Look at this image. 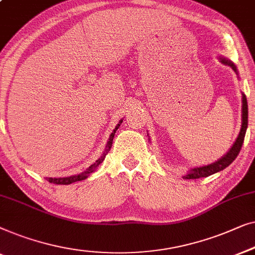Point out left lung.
<instances>
[{"label": "left lung", "mask_w": 255, "mask_h": 255, "mask_svg": "<svg viewBox=\"0 0 255 255\" xmlns=\"http://www.w3.org/2000/svg\"><path fill=\"white\" fill-rule=\"evenodd\" d=\"M221 62L223 64H227V66H230L232 69L235 70V73L238 74L237 71V68L231 61H229L224 57H221ZM243 107H242V128H240V131L238 134V137L235 141L234 144L230 148V150L227 152V155H224L222 158H220L217 162H215L213 164L209 165H204V166H200V167H195L189 170V172L186 175H184L185 179H199V178H204V177H209V175L217 173L222 170H224L225 167H228L234 160L237 158L238 153L242 149L243 143H244V138H245V134H246V129H247V124H249V109H247V99L246 96L243 93Z\"/></svg>", "instance_id": "8db88e82"}]
</instances>
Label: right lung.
I'll list each match as a JSON object with an SVG mask.
<instances>
[{"label":"right lung","instance_id":"obj_1","mask_svg":"<svg viewBox=\"0 0 255 255\" xmlns=\"http://www.w3.org/2000/svg\"><path fill=\"white\" fill-rule=\"evenodd\" d=\"M123 124V120L119 121V124L117 125V127L114 128V130L112 131V134L110 135V138L109 141H107V144H106V149L104 153L102 155L100 158H98L96 160V163H93L92 165L89 166V168H87L84 172H82L80 174H76V175H71V177H66V178H48L47 180L49 182H53V184H56V185H69V184H73V182H76V181H81V180H84V179H87L89 175H90L92 172L96 171V168L99 166L100 163H103V160L105 159V156L107 155V152L110 151L111 146H112V142H113V137L114 135H116V131L118 130V128L120 127V125Z\"/></svg>","mask_w":255,"mask_h":255}]
</instances>
